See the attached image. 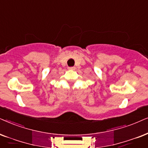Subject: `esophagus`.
Wrapping results in <instances>:
<instances>
[{"label": "esophagus", "instance_id": "obj_1", "mask_svg": "<svg viewBox=\"0 0 148 148\" xmlns=\"http://www.w3.org/2000/svg\"><path fill=\"white\" fill-rule=\"evenodd\" d=\"M69 70H74L75 69V67H69Z\"/></svg>", "mask_w": 148, "mask_h": 148}]
</instances>
